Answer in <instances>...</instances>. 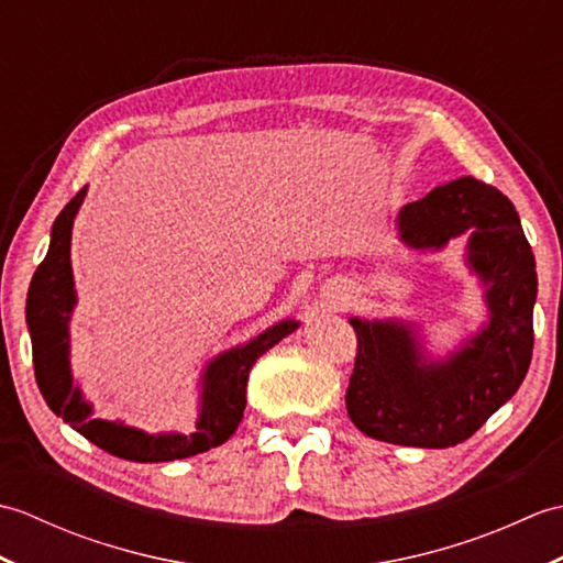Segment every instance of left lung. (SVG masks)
<instances>
[{
    "instance_id": "obj_1",
    "label": "left lung",
    "mask_w": 563,
    "mask_h": 563,
    "mask_svg": "<svg viewBox=\"0 0 563 563\" xmlns=\"http://www.w3.org/2000/svg\"><path fill=\"white\" fill-rule=\"evenodd\" d=\"M397 234L418 254H435L466 234L464 263L482 283L488 319L457 351L433 357L413 321L351 317L357 357L345 406L369 438L406 448H450L472 438L528 375L534 256L512 202L472 176L404 206Z\"/></svg>"
}]
</instances>
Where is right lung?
I'll return each instance as SVG.
<instances>
[{
    "label": "right lung",
    "mask_w": 563,
    "mask_h": 563,
    "mask_svg": "<svg viewBox=\"0 0 563 563\" xmlns=\"http://www.w3.org/2000/svg\"><path fill=\"white\" fill-rule=\"evenodd\" d=\"M87 196V186L71 198L51 230V246L33 273L26 297V324L33 345L35 382L51 411L109 454L130 462H172L218 448L230 438L244 416L246 382L258 357L300 327L283 319L251 341L214 355L198 379L196 433H145L123 421L93 418V406L75 385L69 365V321L77 307L71 275V224Z\"/></svg>",
    "instance_id": "1"
}]
</instances>
